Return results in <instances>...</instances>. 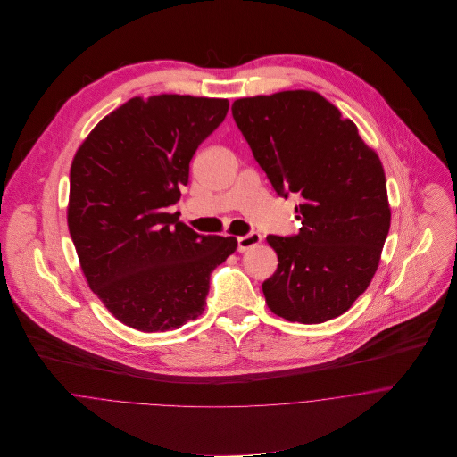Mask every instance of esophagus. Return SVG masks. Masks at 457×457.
Listing matches in <instances>:
<instances>
[{
  "instance_id": "1",
  "label": "esophagus",
  "mask_w": 457,
  "mask_h": 457,
  "mask_svg": "<svg viewBox=\"0 0 457 457\" xmlns=\"http://www.w3.org/2000/svg\"><path fill=\"white\" fill-rule=\"evenodd\" d=\"M261 234H257V232L241 236V237H237V252H241V253H243V252H248L250 248L261 245Z\"/></svg>"
}]
</instances>
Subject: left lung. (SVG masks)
<instances>
[{
    "instance_id": "obj_1",
    "label": "left lung",
    "mask_w": 457,
    "mask_h": 457,
    "mask_svg": "<svg viewBox=\"0 0 457 457\" xmlns=\"http://www.w3.org/2000/svg\"><path fill=\"white\" fill-rule=\"evenodd\" d=\"M237 129L279 196H301L299 234L267 236L276 272L269 310L301 324L343 315L371 283L391 227L386 174L357 127L317 91L232 104Z\"/></svg>"
}]
</instances>
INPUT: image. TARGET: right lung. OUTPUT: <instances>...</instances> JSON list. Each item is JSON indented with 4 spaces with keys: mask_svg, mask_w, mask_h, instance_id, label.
Returning a JSON list of instances; mask_svg holds the SVG:
<instances>
[{
    "mask_svg": "<svg viewBox=\"0 0 457 457\" xmlns=\"http://www.w3.org/2000/svg\"><path fill=\"white\" fill-rule=\"evenodd\" d=\"M225 98L135 96L105 116L70 169L68 230L89 288L125 326L165 332L202 315L236 237L200 236L167 212Z\"/></svg>",
    "mask_w": 457,
    "mask_h": 457,
    "instance_id": "obj_1",
    "label": "right lung"
}]
</instances>
